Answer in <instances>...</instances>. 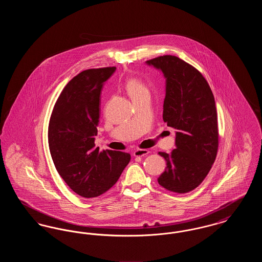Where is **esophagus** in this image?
Wrapping results in <instances>:
<instances>
[{
  "mask_svg": "<svg viewBox=\"0 0 262 262\" xmlns=\"http://www.w3.org/2000/svg\"><path fill=\"white\" fill-rule=\"evenodd\" d=\"M149 153V150L147 149H137L134 152V156L136 157H142Z\"/></svg>",
  "mask_w": 262,
  "mask_h": 262,
  "instance_id": "esophagus-1",
  "label": "esophagus"
}]
</instances>
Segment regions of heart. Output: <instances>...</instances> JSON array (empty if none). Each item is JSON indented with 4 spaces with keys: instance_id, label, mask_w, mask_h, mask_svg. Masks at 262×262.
I'll list each match as a JSON object with an SVG mask.
<instances>
[{
    "instance_id": "1",
    "label": "heart",
    "mask_w": 262,
    "mask_h": 262,
    "mask_svg": "<svg viewBox=\"0 0 262 262\" xmlns=\"http://www.w3.org/2000/svg\"><path fill=\"white\" fill-rule=\"evenodd\" d=\"M125 89L133 100L145 93H149L147 88L137 78H128L125 82Z\"/></svg>"
}]
</instances>
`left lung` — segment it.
<instances>
[{"label": "left lung", "mask_w": 262, "mask_h": 262, "mask_svg": "<svg viewBox=\"0 0 262 262\" xmlns=\"http://www.w3.org/2000/svg\"><path fill=\"white\" fill-rule=\"evenodd\" d=\"M146 64L166 79L163 120L176 129L171 154L159 152L166 169L158 178L164 188L186 193L199 187L209 173L218 149L215 99L203 75L180 58L161 56Z\"/></svg>", "instance_id": "left-lung-1"}]
</instances>
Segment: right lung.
<instances>
[{
	"mask_svg": "<svg viewBox=\"0 0 262 262\" xmlns=\"http://www.w3.org/2000/svg\"><path fill=\"white\" fill-rule=\"evenodd\" d=\"M116 68L86 70L62 89L51 115L48 141L58 173L75 193L95 198L117 183L130 155L95 147L100 95Z\"/></svg>",
	"mask_w": 262,
	"mask_h": 262,
	"instance_id": "1",
	"label": "right lung"
}]
</instances>
